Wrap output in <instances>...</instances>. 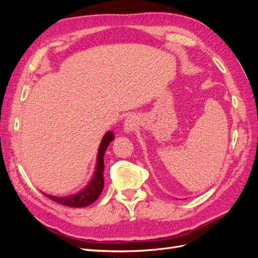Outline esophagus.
Here are the masks:
<instances>
[{
    "label": "esophagus",
    "mask_w": 258,
    "mask_h": 258,
    "mask_svg": "<svg viewBox=\"0 0 258 258\" xmlns=\"http://www.w3.org/2000/svg\"><path fill=\"white\" fill-rule=\"evenodd\" d=\"M136 127V121L134 118H128L126 121H124V131L126 132H131Z\"/></svg>",
    "instance_id": "obj_1"
}]
</instances>
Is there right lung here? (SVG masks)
I'll return each instance as SVG.
<instances>
[{
	"label": "right lung",
	"instance_id": "right-lung-1",
	"mask_svg": "<svg viewBox=\"0 0 258 258\" xmlns=\"http://www.w3.org/2000/svg\"><path fill=\"white\" fill-rule=\"evenodd\" d=\"M115 139L114 135L111 131H107L104 135L102 141L100 143L99 151H98V157H97V165L95 169V173H93L89 183L86 185L84 189L80 190L71 196L67 197H57L51 196V195H46L52 201L57 202L62 206H67L70 208H83L87 207L95 202L103 190L104 187V177H103V171H104V154L107 146Z\"/></svg>",
	"mask_w": 258,
	"mask_h": 258
}]
</instances>
